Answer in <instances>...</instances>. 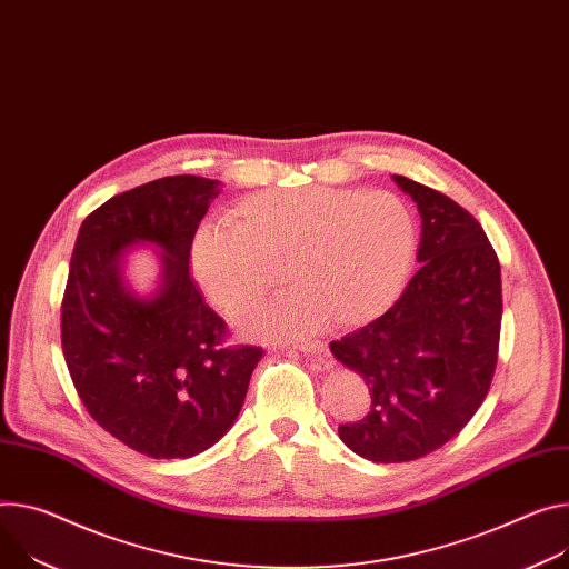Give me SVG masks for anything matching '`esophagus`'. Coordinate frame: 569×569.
<instances>
[{
  "instance_id": "obj_1",
  "label": "esophagus",
  "mask_w": 569,
  "mask_h": 569,
  "mask_svg": "<svg viewBox=\"0 0 569 569\" xmlns=\"http://www.w3.org/2000/svg\"><path fill=\"white\" fill-rule=\"evenodd\" d=\"M297 349L301 353H306V356H322L327 351V345L320 342V340H316V342H299Z\"/></svg>"
}]
</instances>
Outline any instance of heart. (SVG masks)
Here are the masks:
<instances>
[{"mask_svg": "<svg viewBox=\"0 0 569 569\" xmlns=\"http://www.w3.org/2000/svg\"><path fill=\"white\" fill-rule=\"evenodd\" d=\"M416 222L388 190L281 188L240 199L227 224L206 222L190 244L197 283L222 313L261 301L279 272L292 286L240 320L258 338L292 340L383 316L401 295Z\"/></svg>", "mask_w": 569, "mask_h": 569, "instance_id": "1", "label": "heart"}]
</instances>
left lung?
<instances>
[{"instance_id":"left-lung-1","label":"left lung","mask_w":569,"mask_h":569,"mask_svg":"<svg viewBox=\"0 0 569 569\" xmlns=\"http://www.w3.org/2000/svg\"><path fill=\"white\" fill-rule=\"evenodd\" d=\"M418 203L420 270L375 322L329 345L372 403L340 440L375 462L422 458L472 420L499 353L501 270L486 231L447 194L392 177Z\"/></svg>"}]
</instances>
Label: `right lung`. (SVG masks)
I'll use <instances>...</instances> for the list:
<instances>
[{"mask_svg":"<svg viewBox=\"0 0 569 569\" xmlns=\"http://www.w3.org/2000/svg\"><path fill=\"white\" fill-rule=\"evenodd\" d=\"M220 181L179 174L111 197L77 236L61 306V345L90 418L151 458H190L236 422L261 347L227 345V325L190 279V244ZM138 241L164 251L160 290L121 279Z\"/></svg>","mask_w":569,"mask_h":569,"instance_id":"1","label":"right lung"}]
</instances>
